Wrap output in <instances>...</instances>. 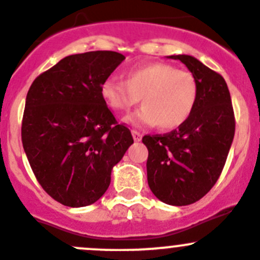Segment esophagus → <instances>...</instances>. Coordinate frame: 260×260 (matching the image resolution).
<instances>
[{
	"label": "esophagus",
	"instance_id": "1",
	"mask_svg": "<svg viewBox=\"0 0 260 260\" xmlns=\"http://www.w3.org/2000/svg\"><path fill=\"white\" fill-rule=\"evenodd\" d=\"M131 134H133V138H134V140H135V141H140L141 140V134L139 133V131L133 130V131H131Z\"/></svg>",
	"mask_w": 260,
	"mask_h": 260
}]
</instances>
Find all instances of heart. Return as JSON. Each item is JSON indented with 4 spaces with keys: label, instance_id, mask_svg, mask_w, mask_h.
<instances>
[{
    "label": "heart",
    "instance_id": "heart-1",
    "mask_svg": "<svg viewBox=\"0 0 260 260\" xmlns=\"http://www.w3.org/2000/svg\"><path fill=\"white\" fill-rule=\"evenodd\" d=\"M100 93L116 112H129L141 99L144 106L127 121L135 126L159 125L163 130H173L182 126L193 112L199 83L191 72L156 61L129 69L125 82L105 79Z\"/></svg>",
    "mask_w": 260,
    "mask_h": 260
}]
</instances>
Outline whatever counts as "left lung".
Returning a JSON list of instances; mask_svg holds the SVG:
<instances>
[{
  "label": "left lung",
  "mask_w": 260,
  "mask_h": 260,
  "mask_svg": "<svg viewBox=\"0 0 260 260\" xmlns=\"http://www.w3.org/2000/svg\"><path fill=\"white\" fill-rule=\"evenodd\" d=\"M181 60L199 83V97L189 119L166 135H145L148 184L154 196L172 206L199 201L222 172L235 134V119L225 79L192 55Z\"/></svg>",
  "instance_id": "8db88e82"
}]
</instances>
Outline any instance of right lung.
<instances>
[{
  "mask_svg": "<svg viewBox=\"0 0 260 260\" xmlns=\"http://www.w3.org/2000/svg\"><path fill=\"white\" fill-rule=\"evenodd\" d=\"M124 59L107 50L68 55L27 92L22 146L44 191L64 206H88L101 199L112 168L134 143L100 93Z\"/></svg>",
  "mask_w": 260,
  "mask_h": 260,
  "instance_id": "obj_1",
  "label": "right lung"
}]
</instances>
